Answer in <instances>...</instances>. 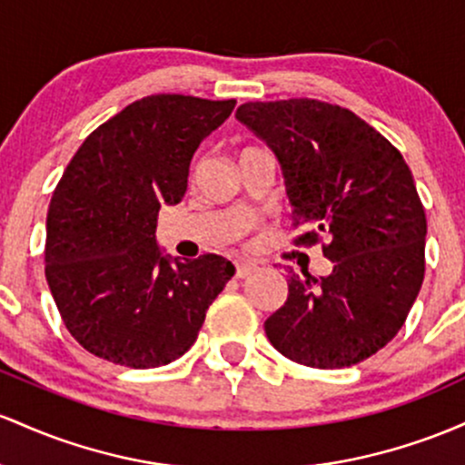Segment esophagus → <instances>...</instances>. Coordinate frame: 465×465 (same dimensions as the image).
I'll return each instance as SVG.
<instances>
[{
    "label": "esophagus",
    "mask_w": 465,
    "mask_h": 465,
    "mask_svg": "<svg viewBox=\"0 0 465 465\" xmlns=\"http://www.w3.org/2000/svg\"><path fill=\"white\" fill-rule=\"evenodd\" d=\"M254 270H257V265L254 263H250V261H237V263H234V276H237V279H246V276H250L254 272Z\"/></svg>",
    "instance_id": "obj_1"
}]
</instances>
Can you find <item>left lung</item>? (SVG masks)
Returning a JSON list of instances; mask_svg holds the SVG:
<instances>
[{"label": "left lung", "instance_id": "left-lung-1", "mask_svg": "<svg viewBox=\"0 0 465 465\" xmlns=\"http://www.w3.org/2000/svg\"><path fill=\"white\" fill-rule=\"evenodd\" d=\"M237 120L283 171L299 246L321 242L330 276L288 272V301L265 321L276 351L342 369L401 330L424 281L426 215L401 153L341 105L290 98L243 103Z\"/></svg>", "mask_w": 465, "mask_h": 465}]
</instances>
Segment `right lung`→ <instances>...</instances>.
<instances>
[{
    "instance_id": "1",
    "label": "right lung",
    "mask_w": 465,
    "mask_h": 465,
    "mask_svg": "<svg viewBox=\"0 0 465 465\" xmlns=\"http://www.w3.org/2000/svg\"><path fill=\"white\" fill-rule=\"evenodd\" d=\"M237 101L153 94L94 129L52 193L45 279L67 331L94 356L153 369L184 356L234 265L171 259L160 206L182 202L189 166Z\"/></svg>"
}]
</instances>
